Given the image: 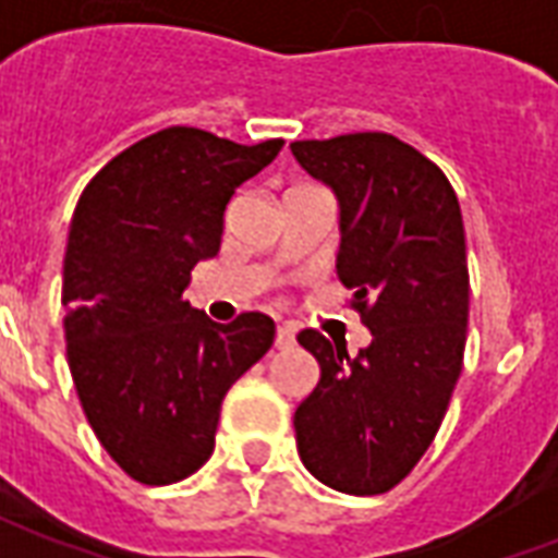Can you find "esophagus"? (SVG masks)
Segmentation results:
<instances>
[{
	"mask_svg": "<svg viewBox=\"0 0 558 558\" xmlns=\"http://www.w3.org/2000/svg\"><path fill=\"white\" fill-rule=\"evenodd\" d=\"M292 340H295V328L287 326V323H283V326H278V335H275V347H278V350H283V347H292Z\"/></svg>",
	"mask_w": 558,
	"mask_h": 558,
	"instance_id": "obj_1",
	"label": "esophagus"
}]
</instances>
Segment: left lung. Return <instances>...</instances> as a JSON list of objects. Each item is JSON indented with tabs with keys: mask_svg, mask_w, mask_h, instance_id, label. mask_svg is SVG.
<instances>
[{
	"mask_svg": "<svg viewBox=\"0 0 558 558\" xmlns=\"http://www.w3.org/2000/svg\"><path fill=\"white\" fill-rule=\"evenodd\" d=\"M290 148L338 194V278L374 335L350 355L316 328L299 331L319 383L295 410V442L307 472L331 490L376 496L398 487L430 448L463 371V215L445 172L391 134L295 140Z\"/></svg>",
	"mask_w": 558,
	"mask_h": 558,
	"instance_id": "1",
	"label": "left lung"
}]
</instances>
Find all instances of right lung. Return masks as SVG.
<instances>
[{"instance_id": "add662e5", "label": "right lung", "mask_w": 558, "mask_h": 558, "mask_svg": "<svg viewBox=\"0 0 558 558\" xmlns=\"http://www.w3.org/2000/svg\"><path fill=\"white\" fill-rule=\"evenodd\" d=\"M280 146L163 128L80 194L62 271L68 367L98 442L140 484H175L206 463L227 391L271 350V316L218 326L182 292L220 251L235 187Z\"/></svg>"}]
</instances>
